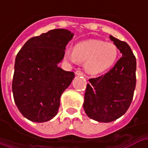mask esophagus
Listing matches in <instances>:
<instances>
[{"instance_id": "esophagus-1", "label": "esophagus", "mask_w": 148, "mask_h": 148, "mask_svg": "<svg viewBox=\"0 0 148 148\" xmlns=\"http://www.w3.org/2000/svg\"><path fill=\"white\" fill-rule=\"evenodd\" d=\"M75 74H76L77 76H84V74L81 71H76V72H75Z\"/></svg>"}]
</instances>
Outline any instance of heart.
<instances>
[{
    "mask_svg": "<svg viewBox=\"0 0 148 148\" xmlns=\"http://www.w3.org/2000/svg\"><path fill=\"white\" fill-rule=\"evenodd\" d=\"M65 58L71 62H85L84 67L88 74L96 75L109 71L117 61L119 51L112 42L90 39L74 46V51L66 48Z\"/></svg>",
    "mask_w": 148,
    "mask_h": 148,
    "instance_id": "heart-1",
    "label": "heart"
}]
</instances>
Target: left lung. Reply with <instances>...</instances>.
Here are the masks:
<instances>
[{
  "instance_id": "obj_1",
  "label": "left lung",
  "mask_w": 148,
  "mask_h": 148,
  "mask_svg": "<svg viewBox=\"0 0 148 148\" xmlns=\"http://www.w3.org/2000/svg\"><path fill=\"white\" fill-rule=\"evenodd\" d=\"M121 57L111 70L98 77L90 78L84 97L83 108L94 121L109 123L127 112L136 88V60L127 42L109 36Z\"/></svg>"
}]
</instances>
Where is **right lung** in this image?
I'll return each instance as SVG.
<instances>
[{
    "instance_id": "right-lung-1",
    "label": "right lung",
    "mask_w": 148,
    "mask_h": 148,
    "mask_svg": "<svg viewBox=\"0 0 148 148\" xmlns=\"http://www.w3.org/2000/svg\"><path fill=\"white\" fill-rule=\"evenodd\" d=\"M74 37L71 31L54 29L28 39L16 57L12 89L16 105L24 117L42 123L58 113L60 97L74 73L58 64Z\"/></svg>"
}]
</instances>
